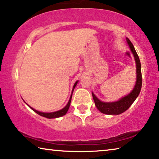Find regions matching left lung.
<instances>
[{"mask_svg":"<svg viewBox=\"0 0 159 159\" xmlns=\"http://www.w3.org/2000/svg\"><path fill=\"white\" fill-rule=\"evenodd\" d=\"M126 39H127V42L128 45H129L132 53H133L134 60H135L136 62V84L134 87L133 90H132V92L129 95L121 98L119 101L116 102H111V103L102 102L95 96L94 93H92L95 106L103 114L108 115H119L121 114V113L125 112V111H127L130 107V106L133 103V102L135 101V99L138 98L141 90V87H142V73H141V64L140 58H139L138 53L135 51V49H134L131 41L128 38Z\"/></svg>","mask_w":159,"mask_h":159,"instance_id":"obj_1","label":"left lung"}]
</instances>
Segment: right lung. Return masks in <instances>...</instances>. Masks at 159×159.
<instances>
[{"label": "right lung", "mask_w": 159, "mask_h": 159, "mask_svg": "<svg viewBox=\"0 0 159 159\" xmlns=\"http://www.w3.org/2000/svg\"><path fill=\"white\" fill-rule=\"evenodd\" d=\"M78 81H77L74 84V87H73V89H72V93H71V97L70 98H69V101L68 102V103H67V105L65 106L64 108H62L61 110H59L58 111H55V112H51V113H44V112H40V111H37L35 109H34V108H31L30 106V108H32V110L34 111V112L37 113V114L40 115V116H44L45 118H48V119H53V118H58V117H61L62 116H64L66 114V112L68 111L69 110V106H70V103H71V97H72V93H73V91H74V89L77 85Z\"/></svg>", "instance_id": "right-lung-1"}]
</instances>
